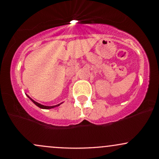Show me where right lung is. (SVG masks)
I'll list each match as a JSON object with an SVG mask.
<instances>
[{
	"label": "right lung",
	"instance_id": "right-lung-1",
	"mask_svg": "<svg viewBox=\"0 0 159 159\" xmlns=\"http://www.w3.org/2000/svg\"><path fill=\"white\" fill-rule=\"evenodd\" d=\"M27 96H28V95H27ZM28 97H29V98H30V99L31 100L32 102H33V103L35 104V105H37V106L40 107V108H43V109H51V108H53V107H57V106H59V105H61V104H59V105H54V106H45V105H41V104L38 103V102H35V101H34L33 99H32V98H30V96H28Z\"/></svg>",
	"mask_w": 159,
	"mask_h": 159
}]
</instances>
